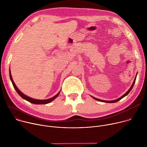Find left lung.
<instances>
[{
	"instance_id": "left-lung-1",
	"label": "left lung",
	"mask_w": 147,
	"mask_h": 147,
	"mask_svg": "<svg viewBox=\"0 0 147 147\" xmlns=\"http://www.w3.org/2000/svg\"><path fill=\"white\" fill-rule=\"evenodd\" d=\"M133 85L131 86V88L129 89V90L125 93V94H124L122 96H121L120 98H118V99H116V100H100V99H97V98H94V97H93V98H94V99H96V100H100V101H102V102H108V103H115V102H117V101H119V100H120L121 99H122L123 97H124L125 96H126L130 92V91L131 90V89H132V88H133Z\"/></svg>"
}]
</instances>
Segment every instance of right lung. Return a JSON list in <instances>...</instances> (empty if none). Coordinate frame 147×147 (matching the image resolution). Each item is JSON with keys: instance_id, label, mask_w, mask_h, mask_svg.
Segmentation results:
<instances>
[{"instance_id": "add662e5", "label": "right lung", "mask_w": 147, "mask_h": 147, "mask_svg": "<svg viewBox=\"0 0 147 147\" xmlns=\"http://www.w3.org/2000/svg\"><path fill=\"white\" fill-rule=\"evenodd\" d=\"M10 73V80H11V82H12L13 87H14V88H15V90H16V91H17V92L18 94V95H19L21 97L23 98V99H26V100H27V101H28V102H31V103H34V104H47V103H48L52 102L53 100H54V99L59 95V92L57 94H56V95L55 96H54L53 97H52V98H49V99H45V100H38V99H32V98H30V97H28V96L25 95L24 94H23L22 92H21V91L17 88V87L15 85V84H14V81H13V78H12V77H11V73H10H10Z\"/></svg>"}]
</instances>
